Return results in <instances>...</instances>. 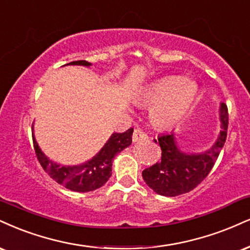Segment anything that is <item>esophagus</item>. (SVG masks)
I'll list each match as a JSON object with an SVG mask.
<instances>
[{
    "label": "esophagus",
    "instance_id": "obj_1",
    "mask_svg": "<svg viewBox=\"0 0 250 250\" xmlns=\"http://www.w3.org/2000/svg\"><path fill=\"white\" fill-rule=\"evenodd\" d=\"M148 138V135L144 133L141 129H135L133 134V141L134 142H141V141H146Z\"/></svg>",
    "mask_w": 250,
    "mask_h": 250
}]
</instances>
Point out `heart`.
Here are the masks:
<instances>
[{
  "mask_svg": "<svg viewBox=\"0 0 250 250\" xmlns=\"http://www.w3.org/2000/svg\"><path fill=\"white\" fill-rule=\"evenodd\" d=\"M197 92L198 87L193 81L171 76L146 87L138 98L144 104H154L150 110L151 121L159 128H167L190 109Z\"/></svg>",
  "mask_w": 250,
  "mask_h": 250,
  "instance_id": "heart-1",
  "label": "heart"
}]
</instances>
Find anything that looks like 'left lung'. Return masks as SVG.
I'll list each match as a JSON object with an SVG mask.
<instances>
[{
	"instance_id": "1",
	"label": "left lung",
	"mask_w": 250,
	"mask_h": 250,
	"mask_svg": "<svg viewBox=\"0 0 250 250\" xmlns=\"http://www.w3.org/2000/svg\"><path fill=\"white\" fill-rule=\"evenodd\" d=\"M221 131L212 148L203 154H185L180 151L174 140V134L159 135L157 140L162 149L161 161L143 170L144 182L156 193L165 197L188 193L197 188L211 172L226 142L228 129V109L220 106Z\"/></svg>"
}]
</instances>
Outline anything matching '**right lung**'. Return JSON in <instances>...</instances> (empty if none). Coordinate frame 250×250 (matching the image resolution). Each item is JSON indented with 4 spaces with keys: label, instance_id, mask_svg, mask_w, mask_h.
I'll use <instances>...</instances> for the list:
<instances>
[{
    "label": "right lung",
    "instance_id": "add662e5",
    "mask_svg": "<svg viewBox=\"0 0 250 250\" xmlns=\"http://www.w3.org/2000/svg\"><path fill=\"white\" fill-rule=\"evenodd\" d=\"M66 65H83L89 66L91 62L86 60H77L71 62ZM134 129H128L125 133H114L110 136L104 148L96 154L94 157L86 163L80 165H72V167H62L50 161L39 149L35 136L32 135L34 148L37 159L41 163L45 172L53 180L66 188L76 192H89L101 188L107 183L109 177L112 176L113 159L116 154L121 152L131 144V135Z\"/></svg>",
    "mask_w": 250,
    "mask_h": 250
}]
</instances>
